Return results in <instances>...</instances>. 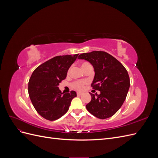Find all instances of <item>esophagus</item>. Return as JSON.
Here are the masks:
<instances>
[{
    "instance_id": "obj_1",
    "label": "esophagus",
    "mask_w": 158,
    "mask_h": 158,
    "mask_svg": "<svg viewBox=\"0 0 158 158\" xmlns=\"http://www.w3.org/2000/svg\"><path fill=\"white\" fill-rule=\"evenodd\" d=\"M82 95V92H77V95Z\"/></svg>"
}]
</instances>
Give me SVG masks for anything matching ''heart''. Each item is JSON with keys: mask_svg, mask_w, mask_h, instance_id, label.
<instances>
[{"mask_svg": "<svg viewBox=\"0 0 158 158\" xmlns=\"http://www.w3.org/2000/svg\"><path fill=\"white\" fill-rule=\"evenodd\" d=\"M89 64H90L88 63V62H84V63H82V64H81V66H82V68L83 69L85 66H86ZM87 83V81L85 80H76L72 83V87L77 90H83L85 88V84Z\"/></svg>", "mask_w": 158, "mask_h": 158, "instance_id": "obj_1", "label": "heart"}]
</instances>
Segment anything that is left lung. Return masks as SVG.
<instances>
[{"label":"left lung","instance_id":"1","mask_svg":"<svg viewBox=\"0 0 158 158\" xmlns=\"http://www.w3.org/2000/svg\"><path fill=\"white\" fill-rule=\"evenodd\" d=\"M78 59L88 60L94 66L95 76L91 86L100 92L99 94L89 93L92 100L85 107L98 118L112 117L122 106L130 87L127 69L117 59L105 51L82 53Z\"/></svg>","mask_w":158,"mask_h":158}]
</instances>
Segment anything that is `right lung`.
<instances>
[{
  "instance_id": "obj_1",
  "label": "right lung",
  "mask_w": 158,
  "mask_h": 158,
  "mask_svg": "<svg viewBox=\"0 0 158 158\" xmlns=\"http://www.w3.org/2000/svg\"><path fill=\"white\" fill-rule=\"evenodd\" d=\"M74 55L56 56L34 70L28 82V93L36 111L44 118L55 121L68 111L76 93H62L59 85L66 77L70 66L77 58Z\"/></svg>"
}]
</instances>
